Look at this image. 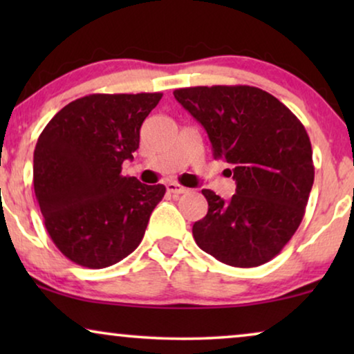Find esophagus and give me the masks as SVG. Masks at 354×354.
<instances>
[{"mask_svg": "<svg viewBox=\"0 0 354 354\" xmlns=\"http://www.w3.org/2000/svg\"><path fill=\"white\" fill-rule=\"evenodd\" d=\"M166 188H167L169 193H172V195H182V193H187L188 192V188L182 187L180 183H177V182H169L167 185H166Z\"/></svg>", "mask_w": 354, "mask_h": 354, "instance_id": "esophagus-1", "label": "esophagus"}]
</instances>
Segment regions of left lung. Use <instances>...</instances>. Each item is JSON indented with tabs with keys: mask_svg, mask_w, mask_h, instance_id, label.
<instances>
[{
	"mask_svg": "<svg viewBox=\"0 0 354 354\" xmlns=\"http://www.w3.org/2000/svg\"><path fill=\"white\" fill-rule=\"evenodd\" d=\"M174 96L205 127L212 154L230 164L235 195L211 190L207 214L193 239L234 268H256L277 256L301 224L314 182L306 129L268 91L248 85L178 88Z\"/></svg>",
	"mask_w": 354,
	"mask_h": 354,
	"instance_id": "left-lung-1",
	"label": "left lung"
}]
</instances>
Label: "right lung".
Listing matches in <instances>:
<instances>
[{
	"instance_id": "add662e5",
	"label": "right lung",
	"mask_w": 354,
	"mask_h": 354,
	"mask_svg": "<svg viewBox=\"0 0 354 354\" xmlns=\"http://www.w3.org/2000/svg\"><path fill=\"white\" fill-rule=\"evenodd\" d=\"M162 93H96L53 118L33 151V188L53 243L90 269L122 261L137 248L166 187L124 177L122 162Z\"/></svg>"
}]
</instances>
